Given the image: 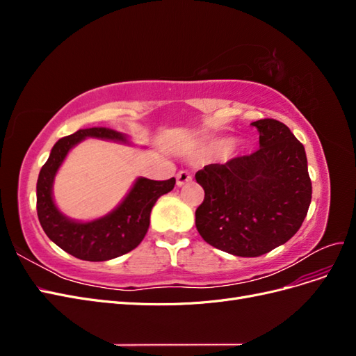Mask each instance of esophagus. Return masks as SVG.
Masks as SVG:
<instances>
[{
	"label": "esophagus",
	"mask_w": 356,
	"mask_h": 356,
	"mask_svg": "<svg viewBox=\"0 0 356 356\" xmlns=\"http://www.w3.org/2000/svg\"><path fill=\"white\" fill-rule=\"evenodd\" d=\"M191 179H193V175L188 170H179L177 174V186L182 187L184 184H187V182H190Z\"/></svg>",
	"instance_id": "esophagus-1"
}]
</instances>
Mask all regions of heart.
<instances>
[{
	"label": "heart",
	"instance_id": "obj_1",
	"mask_svg": "<svg viewBox=\"0 0 356 356\" xmlns=\"http://www.w3.org/2000/svg\"><path fill=\"white\" fill-rule=\"evenodd\" d=\"M234 145V138L232 136H224V138H217L213 139V141L209 144L212 152H217V153H225L229 152V149Z\"/></svg>",
	"mask_w": 356,
	"mask_h": 356
}]
</instances>
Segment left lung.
I'll use <instances>...</instances> for the list:
<instances>
[{"mask_svg": "<svg viewBox=\"0 0 356 356\" xmlns=\"http://www.w3.org/2000/svg\"><path fill=\"white\" fill-rule=\"evenodd\" d=\"M260 148L196 174L204 199L196 227L204 242L238 257H260L288 242L312 200L305 147L273 118L251 123Z\"/></svg>", "mask_w": 356, "mask_h": 356, "instance_id": "8db88e82", "label": "left lung"}]
</instances>
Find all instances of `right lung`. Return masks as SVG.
Segmentation results:
<instances>
[{
  "label": "right lung",
  "instance_id": "1",
  "mask_svg": "<svg viewBox=\"0 0 356 356\" xmlns=\"http://www.w3.org/2000/svg\"><path fill=\"white\" fill-rule=\"evenodd\" d=\"M86 138L129 144V138L108 127L80 129L59 139L41 168L37 181V213L42 230L63 251L86 261H106L141 243L149 225V213L160 196L175 186V178L153 181L139 177L118 207L101 218L77 221L63 215L53 200V182L63 160Z\"/></svg>",
  "mask_w": 356,
  "mask_h": 356
}]
</instances>
